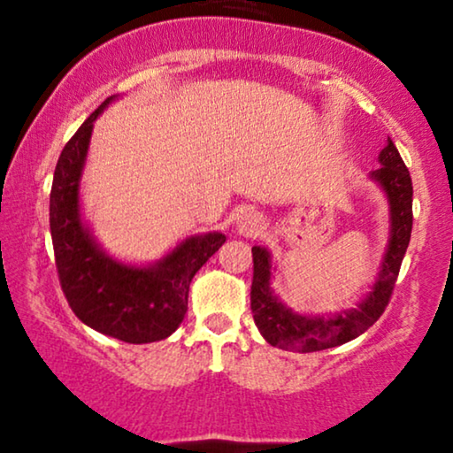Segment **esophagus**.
<instances>
[{
    "instance_id": "34e87169",
    "label": "esophagus",
    "mask_w": 453,
    "mask_h": 453,
    "mask_svg": "<svg viewBox=\"0 0 453 453\" xmlns=\"http://www.w3.org/2000/svg\"><path fill=\"white\" fill-rule=\"evenodd\" d=\"M264 222L256 212H245L237 219V233L243 237H257L262 233Z\"/></svg>"
}]
</instances>
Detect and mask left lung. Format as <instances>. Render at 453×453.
<instances>
[{"mask_svg": "<svg viewBox=\"0 0 453 453\" xmlns=\"http://www.w3.org/2000/svg\"><path fill=\"white\" fill-rule=\"evenodd\" d=\"M381 166L371 173V179L381 185L389 202V241L383 256L381 270L373 288L358 303L357 309L338 313L334 318H311L288 309L278 301L270 288V253L264 247H251L253 253V282H251V313L257 330L265 342L282 350L315 352L350 342L367 332L392 299L398 280L402 259L411 243L412 231V179L398 148L388 138V146L380 154Z\"/></svg>", "mask_w": 453, "mask_h": 453, "instance_id": "left-lung-1", "label": "left lung"}]
</instances>
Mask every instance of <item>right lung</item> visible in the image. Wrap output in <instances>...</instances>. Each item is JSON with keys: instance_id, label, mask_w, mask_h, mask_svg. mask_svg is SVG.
Masks as SVG:
<instances>
[{"instance_id": "obj_1", "label": "right lung", "mask_w": 453, "mask_h": 453, "mask_svg": "<svg viewBox=\"0 0 453 453\" xmlns=\"http://www.w3.org/2000/svg\"><path fill=\"white\" fill-rule=\"evenodd\" d=\"M115 98L109 96L61 150L53 173L49 222L61 290L76 318L104 336L148 344L177 330L188 313L191 278L226 237L222 233L188 237L152 265L121 264L98 247L80 214V177L92 126Z\"/></svg>"}]
</instances>
